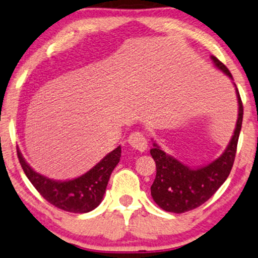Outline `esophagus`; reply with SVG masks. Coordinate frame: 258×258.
Instances as JSON below:
<instances>
[{
    "label": "esophagus",
    "instance_id": "esophagus-1",
    "mask_svg": "<svg viewBox=\"0 0 258 258\" xmlns=\"http://www.w3.org/2000/svg\"><path fill=\"white\" fill-rule=\"evenodd\" d=\"M127 142L130 143V145L132 146L133 149L138 150V151H145L148 149V140H146L145 136L143 135L142 132L135 131L130 135Z\"/></svg>",
    "mask_w": 258,
    "mask_h": 258
}]
</instances>
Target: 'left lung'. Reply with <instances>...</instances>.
<instances>
[{
    "label": "left lung",
    "mask_w": 258,
    "mask_h": 258,
    "mask_svg": "<svg viewBox=\"0 0 258 258\" xmlns=\"http://www.w3.org/2000/svg\"><path fill=\"white\" fill-rule=\"evenodd\" d=\"M218 69L232 80V75L217 57L211 56ZM238 99V119L234 133L223 155L201 168L191 169L167 155L153 143L150 150L156 162V178L151 185L153 201L162 210L172 213H184L205 204L229 177L236 157L238 138L243 121V103L236 88Z\"/></svg>",
    "instance_id": "8db88e82"
}]
</instances>
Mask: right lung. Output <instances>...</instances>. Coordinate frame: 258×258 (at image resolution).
<instances>
[{"mask_svg":"<svg viewBox=\"0 0 258 258\" xmlns=\"http://www.w3.org/2000/svg\"><path fill=\"white\" fill-rule=\"evenodd\" d=\"M121 157L118 146L94 168L80 177L69 181H54L45 177L28 165L18 150V158L26 176L45 200L60 210L71 213H87L96 208L102 201L110 174Z\"/></svg>","mask_w":258,"mask_h":258,"instance_id":"add662e5","label":"right lung"}]
</instances>
